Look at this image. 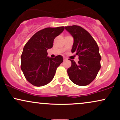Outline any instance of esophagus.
<instances>
[{
  "instance_id": "1",
  "label": "esophagus",
  "mask_w": 120,
  "mask_h": 120,
  "mask_svg": "<svg viewBox=\"0 0 120 120\" xmlns=\"http://www.w3.org/2000/svg\"><path fill=\"white\" fill-rule=\"evenodd\" d=\"M67 60V59L66 57H64V61H66Z\"/></svg>"
}]
</instances>
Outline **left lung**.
<instances>
[{
	"mask_svg": "<svg viewBox=\"0 0 120 120\" xmlns=\"http://www.w3.org/2000/svg\"><path fill=\"white\" fill-rule=\"evenodd\" d=\"M65 28L74 39L71 52L79 56L78 63L71 60V65L67 70L69 77L75 85L86 86L94 80L101 67L99 47L90 34L82 27L73 25Z\"/></svg>",
	"mask_w": 120,
	"mask_h": 120,
	"instance_id": "1",
	"label": "left lung"
}]
</instances>
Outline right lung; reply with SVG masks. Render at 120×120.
Wrapping results in <instances>:
<instances>
[{
	"label": "right lung",
	"instance_id": "right-lung-1",
	"mask_svg": "<svg viewBox=\"0 0 120 120\" xmlns=\"http://www.w3.org/2000/svg\"><path fill=\"white\" fill-rule=\"evenodd\" d=\"M64 30V26L47 27L39 30L29 40L21 56V68L28 82L35 86H43L52 80L56 69L63 61L61 55L47 56V49Z\"/></svg>",
	"mask_w": 120,
	"mask_h": 120
}]
</instances>
